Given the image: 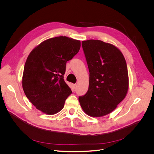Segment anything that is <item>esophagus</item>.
<instances>
[{
    "instance_id": "34e87169",
    "label": "esophagus",
    "mask_w": 154,
    "mask_h": 154,
    "mask_svg": "<svg viewBox=\"0 0 154 154\" xmlns=\"http://www.w3.org/2000/svg\"><path fill=\"white\" fill-rule=\"evenodd\" d=\"M76 87H77V84H72V88H74V89H75V88H76Z\"/></svg>"
}]
</instances>
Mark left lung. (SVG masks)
I'll use <instances>...</instances> for the list:
<instances>
[{"label": "left lung", "instance_id": "8db88e82", "mask_svg": "<svg viewBox=\"0 0 154 154\" xmlns=\"http://www.w3.org/2000/svg\"><path fill=\"white\" fill-rule=\"evenodd\" d=\"M82 45L90 74L88 91L79 97L80 106L89 116H106L127 95L128 75L125 59L118 48L102 40H85Z\"/></svg>", "mask_w": 154, "mask_h": 154}]
</instances>
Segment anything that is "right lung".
<instances>
[{
    "label": "right lung",
    "instance_id": "add662e5",
    "mask_svg": "<svg viewBox=\"0 0 154 154\" xmlns=\"http://www.w3.org/2000/svg\"><path fill=\"white\" fill-rule=\"evenodd\" d=\"M80 48V40L60 36L45 40L30 53L22 84L26 97L36 109L54 115L63 108L72 94L63 79L66 63Z\"/></svg>",
    "mask_w": 154,
    "mask_h": 154
}]
</instances>
